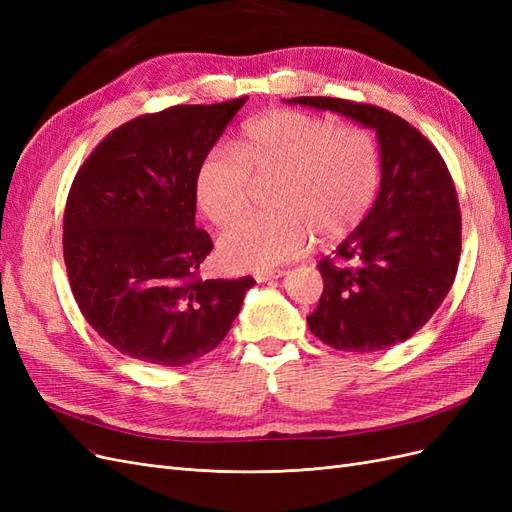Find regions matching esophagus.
Instances as JSON below:
<instances>
[{"instance_id": "34e87169", "label": "esophagus", "mask_w": 512, "mask_h": 512, "mask_svg": "<svg viewBox=\"0 0 512 512\" xmlns=\"http://www.w3.org/2000/svg\"><path fill=\"white\" fill-rule=\"evenodd\" d=\"M280 277H284V271H262V273H256V282L258 284H265V282H271V280H280Z\"/></svg>"}]
</instances>
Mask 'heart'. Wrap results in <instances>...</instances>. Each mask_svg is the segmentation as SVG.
<instances>
[{
    "mask_svg": "<svg viewBox=\"0 0 512 512\" xmlns=\"http://www.w3.org/2000/svg\"><path fill=\"white\" fill-rule=\"evenodd\" d=\"M277 179L273 207L232 226L220 241L226 267L269 271L305 250L312 232L346 237L363 222L380 188V153L369 130L327 117L273 111L245 123L237 149L213 147L196 170V200L226 226L252 203L256 181Z\"/></svg>",
    "mask_w": 512,
    "mask_h": 512,
    "instance_id": "1",
    "label": "heart"
}]
</instances>
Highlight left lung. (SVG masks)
<instances>
[{
	"label": "left lung",
	"instance_id": "obj_1",
	"mask_svg": "<svg viewBox=\"0 0 512 512\" xmlns=\"http://www.w3.org/2000/svg\"><path fill=\"white\" fill-rule=\"evenodd\" d=\"M376 132L380 190L374 207L335 256L318 262L324 290L309 331L335 350L376 352L412 337L455 282L461 213L451 173L427 138L380 106L339 98H292Z\"/></svg>",
	"mask_w": 512,
	"mask_h": 512
}]
</instances>
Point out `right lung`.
<instances>
[{
    "mask_svg": "<svg viewBox=\"0 0 512 512\" xmlns=\"http://www.w3.org/2000/svg\"><path fill=\"white\" fill-rule=\"evenodd\" d=\"M245 98L183 104L108 134L76 173L64 260L96 333L136 361L181 367L218 346L256 282L200 280L213 250L196 228V170Z\"/></svg>",
    "mask_w": 512,
    "mask_h": 512,
    "instance_id": "right-lung-1",
    "label": "right lung"
}]
</instances>
